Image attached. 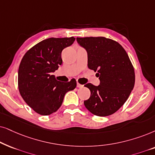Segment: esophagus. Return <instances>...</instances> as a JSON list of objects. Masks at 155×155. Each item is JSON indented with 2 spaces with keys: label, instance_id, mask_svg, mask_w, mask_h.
<instances>
[{
  "label": "esophagus",
  "instance_id": "1",
  "mask_svg": "<svg viewBox=\"0 0 155 155\" xmlns=\"http://www.w3.org/2000/svg\"><path fill=\"white\" fill-rule=\"evenodd\" d=\"M76 86H77V87L78 88H82V87H83V85H81V84H79V83H78V82H77V85H76Z\"/></svg>",
  "mask_w": 155,
  "mask_h": 155
}]
</instances>
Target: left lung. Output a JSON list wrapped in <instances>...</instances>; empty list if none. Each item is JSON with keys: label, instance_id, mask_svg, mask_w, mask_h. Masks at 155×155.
<instances>
[{"label": "left lung", "instance_id": "1", "mask_svg": "<svg viewBox=\"0 0 155 155\" xmlns=\"http://www.w3.org/2000/svg\"><path fill=\"white\" fill-rule=\"evenodd\" d=\"M87 51L88 69L97 71L100 84L88 83L91 96L84 106L97 116L112 115L125 104L135 85V71L128 55L115 41L104 38H76Z\"/></svg>", "mask_w": 155, "mask_h": 155}]
</instances>
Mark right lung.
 Listing matches in <instances>:
<instances>
[{
  "instance_id": "obj_1",
  "label": "right lung",
  "mask_w": 155,
  "mask_h": 155,
  "mask_svg": "<svg viewBox=\"0 0 155 155\" xmlns=\"http://www.w3.org/2000/svg\"><path fill=\"white\" fill-rule=\"evenodd\" d=\"M75 38H48L27 51L18 69V88L27 104L36 113L48 115L62 104L65 94L76 86V80L59 81L51 75L61 64V51Z\"/></svg>"
}]
</instances>
